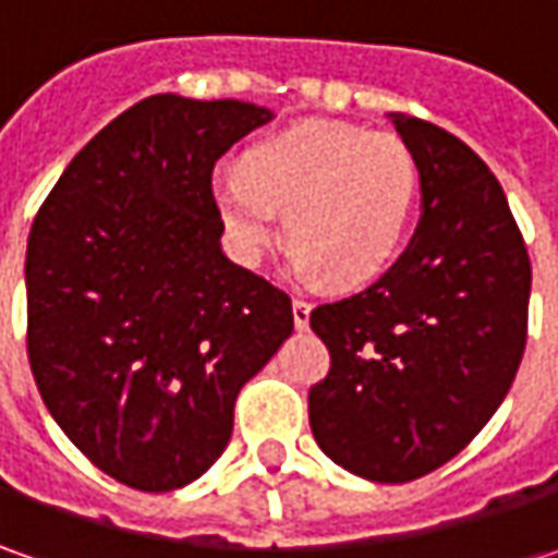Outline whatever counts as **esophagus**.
<instances>
[{"mask_svg":"<svg viewBox=\"0 0 558 558\" xmlns=\"http://www.w3.org/2000/svg\"><path fill=\"white\" fill-rule=\"evenodd\" d=\"M311 301H304V298H294L291 301V313H294V326L298 329H307L311 326Z\"/></svg>","mask_w":558,"mask_h":558,"instance_id":"1","label":"esophagus"}]
</instances>
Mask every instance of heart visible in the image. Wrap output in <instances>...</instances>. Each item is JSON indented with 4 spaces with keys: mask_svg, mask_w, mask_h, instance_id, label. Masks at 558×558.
Listing matches in <instances>:
<instances>
[{
    "mask_svg": "<svg viewBox=\"0 0 558 558\" xmlns=\"http://www.w3.org/2000/svg\"><path fill=\"white\" fill-rule=\"evenodd\" d=\"M418 192L410 145L395 133L311 120L254 142L214 173V202L229 245L260 264L286 214L291 267L356 286L388 267L407 235Z\"/></svg>",
    "mask_w": 558,
    "mask_h": 558,
    "instance_id": "1",
    "label": "heart"
}]
</instances>
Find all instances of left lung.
<instances>
[{"label":"left lung","mask_w":558,"mask_h":558,"mask_svg":"<svg viewBox=\"0 0 558 558\" xmlns=\"http://www.w3.org/2000/svg\"><path fill=\"white\" fill-rule=\"evenodd\" d=\"M422 185V220L369 289L311 313L332 366L311 388L323 453L403 484L453 460L497 413L527 341L531 260L504 189L453 133L391 114Z\"/></svg>","instance_id":"8db88e82"}]
</instances>
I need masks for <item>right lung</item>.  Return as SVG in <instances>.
<instances>
[{
	"label": "right lung",
	"instance_id": "obj_1",
	"mask_svg": "<svg viewBox=\"0 0 558 558\" xmlns=\"http://www.w3.org/2000/svg\"><path fill=\"white\" fill-rule=\"evenodd\" d=\"M267 108L142 98L68 163L27 242V356L61 432L105 475L202 478L232 407L294 329L291 298L223 251L214 163Z\"/></svg>",
	"mask_w": 558,
	"mask_h": 558
}]
</instances>
